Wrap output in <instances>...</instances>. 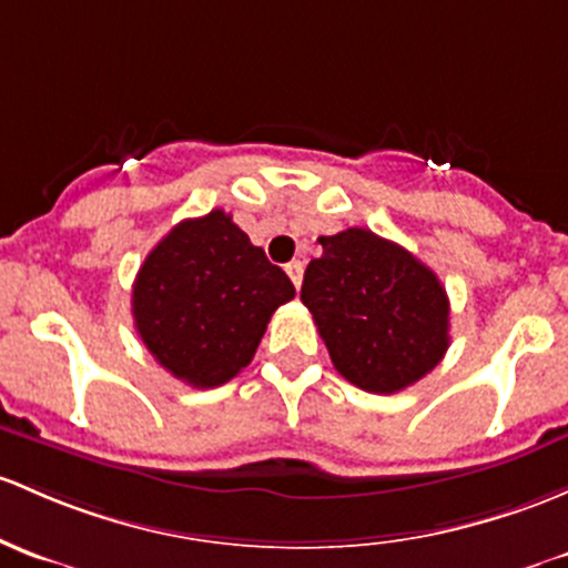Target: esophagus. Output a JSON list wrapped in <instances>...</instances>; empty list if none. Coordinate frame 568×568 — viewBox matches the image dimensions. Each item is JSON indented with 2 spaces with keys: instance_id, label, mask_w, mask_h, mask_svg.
Listing matches in <instances>:
<instances>
[{
  "instance_id": "esophagus-1",
  "label": "esophagus",
  "mask_w": 568,
  "mask_h": 568,
  "mask_svg": "<svg viewBox=\"0 0 568 568\" xmlns=\"http://www.w3.org/2000/svg\"><path fill=\"white\" fill-rule=\"evenodd\" d=\"M302 272H304L302 261H291V264H285V274H288L291 283H294L296 288H300V285H302Z\"/></svg>"
}]
</instances>
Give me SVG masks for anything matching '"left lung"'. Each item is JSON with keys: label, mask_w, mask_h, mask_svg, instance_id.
Listing matches in <instances>:
<instances>
[{"label": "left lung", "mask_w": 568, "mask_h": 568, "mask_svg": "<svg viewBox=\"0 0 568 568\" xmlns=\"http://www.w3.org/2000/svg\"><path fill=\"white\" fill-rule=\"evenodd\" d=\"M302 302L332 364L364 392L394 394L425 378L449 348V296L429 266L367 229L318 236Z\"/></svg>", "instance_id": "1"}]
</instances>
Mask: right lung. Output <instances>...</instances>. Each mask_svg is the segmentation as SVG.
Returning <instances> with one entry per match:
<instances>
[{"label":"right lung","mask_w":568,"mask_h":568,"mask_svg":"<svg viewBox=\"0 0 568 568\" xmlns=\"http://www.w3.org/2000/svg\"><path fill=\"white\" fill-rule=\"evenodd\" d=\"M294 283L223 209L182 220L146 255L133 285L143 345L199 389L225 384L253 362L268 318Z\"/></svg>","instance_id":"add662e5"}]
</instances>
